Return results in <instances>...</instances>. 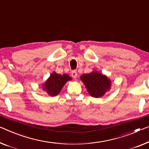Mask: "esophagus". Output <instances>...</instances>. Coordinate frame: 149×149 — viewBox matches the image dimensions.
I'll use <instances>...</instances> for the list:
<instances>
[{
  "label": "esophagus",
  "mask_w": 149,
  "mask_h": 149,
  "mask_svg": "<svg viewBox=\"0 0 149 149\" xmlns=\"http://www.w3.org/2000/svg\"><path fill=\"white\" fill-rule=\"evenodd\" d=\"M77 72H75V71H73V72H72V76L74 77V79H75L77 77Z\"/></svg>",
  "instance_id": "1"
}]
</instances>
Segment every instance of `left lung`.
I'll return each instance as SVG.
<instances>
[{
	"label": "left lung",
	"instance_id": "left-lung-1",
	"mask_svg": "<svg viewBox=\"0 0 149 149\" xmlns=\"http://www.w3.org/2000/svg\"><path fill=\"white\" fill-rule=\"evenodd\" d=\"M80 80L85 85L89 94L94 97H102L109 92L112 85V81L106 75L96 70L81 75Z\"/></svg>",
	"mask_w": 149,
	"mask_h": 149
}]
</instances>
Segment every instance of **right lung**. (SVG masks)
I'll return each mask as SVG.
<instances>
[{"label": "right lung", "instance_id": "right-lung-1", "mask_svg": "<svg viewBox=\"0 0 149 149\" xmlns=\"http://www.w3.org/2000/svg\"><path fill=\"white\" fill-rule=\"evenodd\" d=\"M72 79V77L68 74L61 75L53 72L45 82L43 84L42 88L49 96H56L60 93L64 85Z\"/></svg>", "mask_w": 149, "mask_h": 149}]
</instances>
